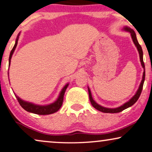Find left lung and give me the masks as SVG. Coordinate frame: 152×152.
<instances>
[{
    "label": "left lung",
    "instance_id": "left-lung-1",
    "mask_svg": "<svg viewBox=\"0 0 152 152\" xmlns=\"http://www.w3.org/2000/svg\"><path fill=\"white\" fill-rule=\"evenodd\" d=\"M124 30H125V31H128V32H130L131 37H132L133 43H134L135 46L137 47V50H138L139 55H140V60L141 64H142V67H143V69H144V72H143L142 79V81H141V83H140V85L138 90H137V91L136 92V93H135V94L134 95V96H133L132 98H131V99L129 101V102H127L126 103H125L124 105H122V106H121L118 107V108H105V107H103L102 106H100V105H99L98 104H96V103L94 101V99H92V94H91L90 90V88H88L89 97H90V101L91 104H92V106L94 107V108H96V110H99V111H101V112H103V113H117L122 112V110H125V109L128 108L130 106H133V105L137 102V99H138L140 96L141 92H142V88H143V84H144L145 78V63H144V62H143V52H142V47H141V46L140 45L138 42H137L136 35H135L134 30H133V29H131V28H130L129 27H127V26H125V27L124 28Z\"/></svg>",
    "mask_w": 152,
    "mask_h": 152
}]
</instances>
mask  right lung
<instances>
[{
	"label": "right lung",
	"instance_id": "1",
	"mask_svg": "<svg viewBox=\"0 0 152 152\" xmlns=\"http://www.w3.org/2000/svg\"><path fill=\"white\" fill-rule=\"evenodd\" d=\"M19 34L18 35L17 39H16L15 46H14L13 48L12 49L11 52H10V55L9 58V66L10 65V61H11L12 56L13 53L15 51L16 47H17L18 39H19ZM68 86H69V83L64 86V88H62V90H61V92H60V94L59 95V96H58V99L56 100L55 102L51 104L46 105V106L35 105L34 104H32V103L25 102V101L21 99H20L19 97H18L16 94L15 96L17 97L18 102H19V104L21 105V106L24 109V110L28 111V112L35 113V114H37V115H50L57 112V111L60 108V107L62 106V102H63V99H64V92H65L66 89L67 88Z\"/></svg>",
	"mask_w": 152,
	"mask_h": 152
}]
</instances>
